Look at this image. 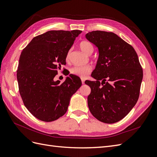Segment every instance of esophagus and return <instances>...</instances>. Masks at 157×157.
Masks as SVG:
<instances>
[{
    "label": "esophagus",
    "mask_w": 157,
    "mask_h": 157,
    "mask_svg": "<svg viewBox=\"0 0 157 157\" xmlns=\"http://www.w3.org/2000/svg\"><path fill=\"white\" fill-rule=\"evenodd\" d=\"M82 84L85 83V80L83 79H82Z\"/></svg>",
    "instance_id": "esophagus-1"
}]
</instances>
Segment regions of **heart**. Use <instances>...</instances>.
<instances>
[{"label":"heart","instance_id":"obj_1","mask_svg":"<svg viewBox=\"0 0 157 157\" xmlns=\"http://www.w3.org/2000/svg\"><path fill=\"white\" fill-rule=\"evenodd\" d=\"M79 46L80 49L86 55H91L93 52V45L88 41H82L79 44ZM70 55H71V51L69 50L67 55V60L68 61L70 58ZM93 68L90 65H86L83 66V67H79V66H76L74 67L70 70V72L72 74L77 75L82 78H85L87 76V75L92 71Z\"/></svg>","mask_w":157,"mask_h":157}]
</instances>
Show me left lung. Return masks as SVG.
I'll return each mask as SVG.
<instances>
[{
  "mask_svg": "<svg viewBox=\"0 0 157 157\" xmlns=\"http://www.w3.org/2000/svg\"><path fill=\"white\" fill-rule=\"evenodd\" d=\"M85 37L98 49L91 76L85 81L91 89L87 98L90 113L108 124L123 119L138 100L143 70L132 45L112 32L95 31Z\"/></svg>",
  "mask_w": 157,
  "mask_h": 157,
  "instance_id": "obj_1",
  "label": "left lung"
}]
</instances>
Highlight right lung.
Listing matches in <instances>:
<instances>
[{
  "mask_svg": "<svg viewBox=\"0 0 157 157\" xmlns=\"http://www.w3.org/2000/svg\"><path fill=\"white\" fill-rule=\"evenodd\" d=\"M82 32L48 31L34 37L20 55L17 70L19 91L25 107L40 121L51 122L64 115L70 98L82 85L80 78L72 74L63 83L54 81Z\"/></svg>",
  "mask_w": 157,
  "mask_h": 157,
  "instance_id": "right-lung-1",
  "label": "right lung"
}]
</instances>
